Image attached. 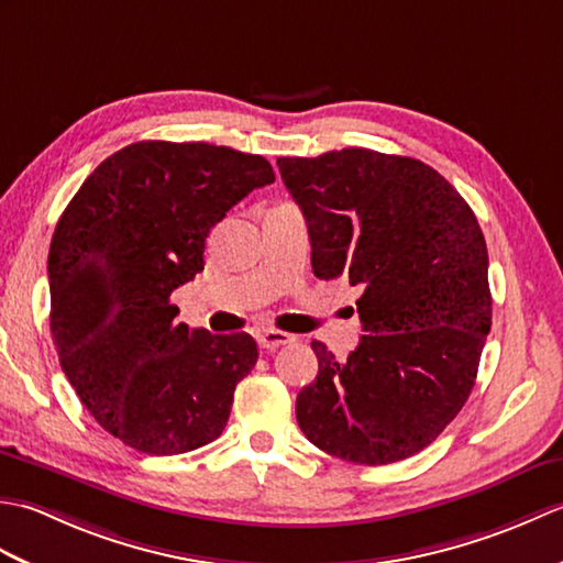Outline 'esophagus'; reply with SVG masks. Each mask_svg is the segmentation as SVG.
<instances>
[{
	"instance_id": "1",
	"label": "esophagus",
	"mask_w": 563,
	"mask_h": 563,
	"mask_svg": "<svg viewBox=\"0 0 563 563\" xmlns=\"http://www.w3.org/2000/svg\"><path fill=\"white\" fill-rule=\"evenodd\" d=\"M256 341H258L261 349L275 351V349H280V345H285V343H292L295 336H290V333H285V331H278V329H263V331H258Z\"/></svg>"
}]
</instances>
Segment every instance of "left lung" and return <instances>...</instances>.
Instances as JSON below:
<instances>
[{
    "instance_id": "left-lung-1",
    "label": "left lung",
    "mask_w": 563,
    "mask_h": 563,
    "mask_svg": "<svg viewBox=\"0 0 563 563\" xmlns=\"http://www.w3.org/2000/svg\"><path fill=\"white\" fill-rule=\"evenodd\" d=\"M321 280L361 285L363 336L345 361L312 341L319 373L297 394L307 440L355 464L433 442L474 387L492 331L488 254L466 200L428 164L363 147L280 157Z\"/></svg>"
}]
</instances>
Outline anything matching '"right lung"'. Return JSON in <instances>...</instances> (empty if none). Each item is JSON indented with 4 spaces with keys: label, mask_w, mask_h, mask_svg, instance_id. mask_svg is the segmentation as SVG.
I'll use <instances>...</instances> for the list:
<instances>
[{
    "label": "right lung",
    "mask_w": 563,
    "mask_h": 563,
    "mask_svg": "<svg viewBox=\"0 0 563 563\" xmlns=\"http://www.w3.org/2000/svg\"><path fill=\"white\" fill-rule=\"evenodd\" d=\"M273 166L208 142H135L103 159L59 218L51 331L99 426L145 454L208 445L258 361L249 333L178 324L172 292L202 271L210 230Z\"/></svg>",
    "instance_id": "right-lung-1"
}]
</instances>
